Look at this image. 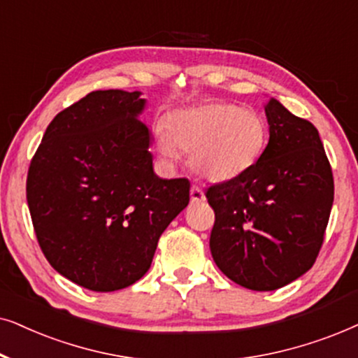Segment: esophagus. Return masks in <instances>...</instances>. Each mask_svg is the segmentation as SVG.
I'll return each instance as SVG.
<instances>
[{"mask_svg": "<svg viewBox=\"0 0 358 358\" xmlns=\"http://www.w3.org/2000/svg\"><path fill=\"white\" fill-rule=\"evenodd\" d=\"M189 196H192V203H201L206 199L204 192L199 187H196V185H193L192 189H189Z\"/></svg>", "mask_w": 358, "mask_h": 358, "instance_id": "obj_1", "label": "esophagus"}]
</instances>
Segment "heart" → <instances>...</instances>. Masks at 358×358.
Returning a JSON list of instances; mask_svg holds the SVG:
<instances>
[{
	"label": "heart",
	"instance_id": "1",
	"mask_svg": "<svg viewBox=\"0 0 358 358\" xmlns=\"http://www.w3.org/2000/svg\"><path fill=\"white\" fill-rule=\"evenodd\" d=\"M266 139L262 114L221 101L176 109L157 132L162 155L175 160L178 149L187 150L194 173L217 183L247 173L264 154Z\"/></svg>",
	"mask_w": 358,
	"mask_h": 358
}]
</instances>
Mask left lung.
I'll use <instances>...</instances> for the list:
<instances>
[{
  "mask_svg": "<svg viewBox=\"0 0 358 358\" xmlns=\"http://www.w3.org/2000/svg\"><path fill=\"white\" fill-rule=\"evenodd\" d=\"M270 139L239 178L208 188L213 259L227 278L273 292L314 265L334 201V178L316 127L271 98Z\"/></svg>",
  "mask_w": 358,
  "mask_h": 358,
  "instance_id": "obj_1",
  "label": "left lung"
}]
</instances>
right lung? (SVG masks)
I'll return each instance as SVG.
<instances>
[{"mask_svg":"<svg viewBox=\"0 0 358 358\" xmlns=\"http://www.w3.org/2000/svg\"><path fill=\"white\" fill-rule=\"evenodd\" d=\"M141 92L99 90L47 127L26 196L49 264L80 287L116 292L150 268L166 226L188 206V178L154 173Z\"/></svg>","mask_w":358,"mask_h":358,"instance_id":"obj_1","label":"right lung"}]
</instances>
